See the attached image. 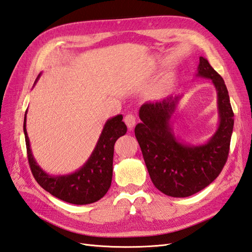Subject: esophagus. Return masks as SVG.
Listing matches in <instances>:
<instances>
[{
  "label": "esophagus",
  "mask_w": 252,
  "mask_h": 252,
  "mask_svg": "<svg viewBox=\"0 0 252 252\" xmlns=\"http://www.w3.org/2000/svg\"><path fill=\"white\" fill-rule=\"evenodd\" d=\"M125 122H126V125L127 126V127H129L130 130H132L133 127H134L135 123H136V118L133 115L129 114V115H126L125 117Z\"/></svg>",
  "instance_id": "esophagus-1"
}]
</instances>
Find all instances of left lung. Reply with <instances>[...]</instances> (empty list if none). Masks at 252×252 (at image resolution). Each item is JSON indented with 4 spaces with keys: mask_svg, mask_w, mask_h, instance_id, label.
<instances>
[{
    "mask_svg": "<svg viewBox=\"0 0 252 252\" xmlns=\"http://www.w3.org/2000/svg\"><path fill=\"white\" fill-rule=\"evenodd\" d=\"M197 77L211 79L218 92L219 127L202 145H187L174 136L171 116L180 96L146 101L140 108L135 136L152 182L171 197H189L215 181L226 163L234 126V112L224 80L206 58L199 57Z\"/></svg>",
    "mask_w": 252,
    "mask_h": 252,
    "instance_id": "left-lung-1",
    "label": "left lung"
}]
</instances>
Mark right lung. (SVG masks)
Returning <instances> with one entry per match:
<instances>
[{"mask_svg": "<svg viewBox=\"0 0 252 252\" xmlns=\"http://www.w3.org/2000/svg\"><path fill=\"white\" fill-rule=\"evenodd\" d=\"M122 118V115H118L107 120L92 155L83 167L71 174L53 176L44 172L33 158L26 130L25 117L24 133L27 155L35 181L51 195L73 205H88L103 198L111 185L115 143L126 133V126Z\"/></svg>", "mask_w": 252, "mask_h": 252, "instance_id": "add662e5", "label": "right lung"}]
</instances>
